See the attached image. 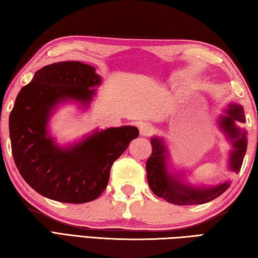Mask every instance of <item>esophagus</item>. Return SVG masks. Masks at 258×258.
<instances>
[{
  "mask_svg": "<svg viewBox=\"0 0 258 258\" xmlns=\"http://www.w3.org/2000/svg\"><path fill=\"white\" fill-rule=\"evenodd\" d=\"M153 127L150 124H148V123H142L140 124V127H139V131H140V135L142 136H149V135H152V133H153Z\"/></svg>",
  "mask_w": 258,
  "mask_h": 258,
  "instance_id": "34e87169",
  "label": "esophagus"
}]
</instances>
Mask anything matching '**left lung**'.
Returning a JSON list of instances; mask_svg holds the SVG:
<instances>
[{"instance_id":"8db88e82","label":"left lung","mask_w":258,"mask_h":258,"mask_svg":"<svg viewBox=\"0 0 258 258\" xmlns=\"http://www.w3.org/2000/svg\"><path fill=\"white\" fill-rule=\"evenodd\" d=\"M245 122L244 109L238 103H229L217 121L218 127L230 143L228 168L235 173L240 171L248 142L246 129L237 123ZM150 144L153 150L146 164L147 181L152 191L165 201L177 206L203 205L220 197L230 186L229 179L211 186L192 185L186 182L183 172H169V152L164 139L152 137Z\"/></svg>"}]
</instances>
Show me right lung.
I'll return each instance as SVG.
<instances>
[{"instance_id":"obj_1","label":"right lung","mask_w":258,"mask_h":258,"mask_svg":"<svg viewBox=\"0 0 258 258\" xmlns=\"http://www.w3.org/2000/svg\"><path fill=\"white\" fill-rule=\"evenodd\" d=\"M102 83L93 66L59 61L36 72L23 86L10 113L9 129L17 167L42 197L64 203H86L108 185L112 164L139 136L134 125L95 130L79 143L59 146L49 121L59 104L89 108Z\"/></svg>"}]
</instances>
